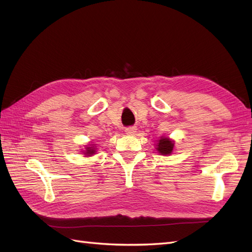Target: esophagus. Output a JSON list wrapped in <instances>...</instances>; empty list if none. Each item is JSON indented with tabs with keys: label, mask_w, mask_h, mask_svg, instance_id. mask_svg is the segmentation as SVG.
<instances>
[{
	"label": "esophagus",
	"mask_w": 252,
	"mask_h": 252,
	"mask_svg": "<svg viewBox=\"0 0 252 252\" xmlns=\"http://www.w3.org/2000/svg\"><path fill=\"white\" fill-rule=\"evenodd\" d=\"M135 130H136L135 127H128V128L125 129V132H126V134L132 135V134L135 132Z\"/></svg>",
	"instance_id": "1"
}]
</instances>
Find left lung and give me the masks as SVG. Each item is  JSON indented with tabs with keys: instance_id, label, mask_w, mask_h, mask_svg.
Masks as SVG:
<instances>
[{
	"instance_id": "left-lung-1",
	"label": "left lung",
	"mask_w": 252,
	"mask_h": 252,
	"mask_svg": "<svg viewBox=\"0 0 252 252\" xmlns=\"http://www.w3.org/2000/svg\"><path fill=\"white\" fill-rule=\"evenodd\" d=\"M156 149L159 155L170 156L174 149V141L168 136H161L156 144Z\"/></svg>"
}]
</instances>
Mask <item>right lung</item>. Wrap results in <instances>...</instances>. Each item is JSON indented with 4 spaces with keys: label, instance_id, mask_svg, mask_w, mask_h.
<instances>
[{
    "label": "right lung",
    "instance_id": "1",
    "mask_svg": "<svg viewBox=\"0 0 252 252\" xmlns=\"http://www.w3.org/2000/svg\"><path fill=\"white\" fill-rule=\"evenodd\" d=\"M82 152L83 155H85V157H93L96 152V146L94 144H88L85 146V150H83Z\"/></svg>",
    "mask_w": 252,
    "mask_h": 252
}]
</instances>
